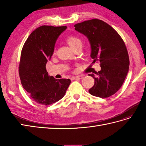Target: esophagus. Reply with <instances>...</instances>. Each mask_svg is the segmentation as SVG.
<instances>
[{
    "label": "esophagus",
    "mask_w": 146,
    "mask_h": 146,
    "mask_svg": "<svg viewBox=\"0 0 146 146\" xmlns=\"http://www.w3.org/2000/svg\"><path fill=\"white\" fill-rule=\"evenodd\" d=\"M83 78V76L82 75H79V76H73L71 77V80H77V79H82Z\"/></svg>",
    "instance_id": "obj_1"
}]
</instances>
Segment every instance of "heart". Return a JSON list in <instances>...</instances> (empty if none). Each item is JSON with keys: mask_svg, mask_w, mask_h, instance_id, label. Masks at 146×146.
<instances>
[{"mask_svg": "<svg viewBox=\"0 0 146 146\" xmlns=\"http://www.w3.org/2000/svg\"><path fill=\"white\" fill-rule=\"evenodd\" d=\"M66 41L70 47L75 49V48L82 46V41L79 38L75 36H70L66 38Z\"/></svg>", "mask_w": 146, "mask_h": 146, "instance_id": "1", "label": "heart"}]
</instances>
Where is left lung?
I'll use <instances>...</instances> for the list:
<instances>
[{
	"mask_svg": "<svg viewBox=\"0 0 146 146\" xmlns=\"http://www.w3.org/2000/svg\"><path fill=\"white\" fill-rule=\"evenodd\" d=\"M74 26L88 39L93 63L100 62L101 70L95 71L96 75H88L95 80L89 93L100 98L110 97L120 88L129 71V58L124 42L112 27L97 19Z\"/></svg>",
	"mask_w": 146,
	"mask_h": 146,
	"instance_id": "1",
	"label": "left lung"
}]
</instances>
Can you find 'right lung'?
I'll list each match as a JSON object with an SVG mask.
<instances>
[{
  "mask_svg": "<svg viewBox=\"0 0 146 146\" xmlns=\"http://www.w3.org/2000/svg\"><path fill=\"white\" fill-rule=\"evenodd\" d=\"M66 26H42L31 33L22 49L19 74L23 88L34 100L49 105L63 98L71 80L49 76L46 65L58 38Z\"/></svg>",
  "mask_w": 146,
  "mask_h": 146,
  "instance_id": "add662e5",
  "label": "right lung"
}]
</instances>
